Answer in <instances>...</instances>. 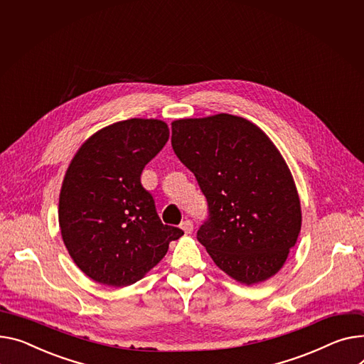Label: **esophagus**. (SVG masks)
I'll return each instance as SVG.
<instances>
[{
  "label": "esophagus",
  "mask_w": 364,
  "mask_h": 364,
  "mask_svg": "<svg viewBox=\"0 0 364 364\" xmlns=\"http://www.w3.org/2000/svg\"><path fill=\"white\" fill-rule=\"evenodd\" d=\"M180 228H181L186 234H190V232L193 231V221H190V220L183 221V223L180 224Z\"/></svg>",
  "instance_id": "esophagus-1"
}]
</instances>
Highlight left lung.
Masks as SVG:
<instances>
[{
	"instance_id": "left-lung-1",
	"label": "left lung",
	"mask_w": 364,
	"mask_h": 364,
	"mask_svg": "<svg viewBox=\"0 0 364 364\" xmlns=\"http://www.w3.org/2000/svg\"><path fill=\"white\" fill-rule=\"evenodd\" d=\"M171 129L176 155L208 200L198 240L215 264L247 285L274 277L301 228L299 193L275 144L230 114L177 119Z\"/></svg>"
}]
</instances>
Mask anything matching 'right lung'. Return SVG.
Returning a JSON list of instances; mask_svg holds the SVG:
<instances>
[{
    "mask_svg": "<svg viewBox=\"0 0 364 364\" xmlns=\"http://www.w3.org/2000/svg\"><path fill=\"white\" fill-rule=\"evenodd\" d=\"M161 119L118 121L90 136L63 181L58 221L68 255L90 279L126 287L141 279L184 232L162 224L140 183L168 141Z\"/></svg>",
    "mask_w": 364,
    "mask_h": 364,
    "instance_id": "add662e5",
    "label": "right lung"
}]
</instances>
